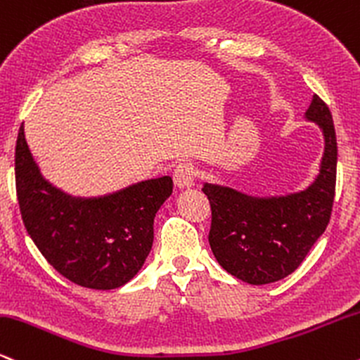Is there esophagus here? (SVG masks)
I'll return each mask as SVG.
<instances>
[{"label": "esophagus", "mask_w": 360, "mask_h": 360, "mask_svg": "<svg viewBox=\"0 0 360 360\" xmlns=\"http://www.w3.org/2000/svg\"><path fill=\"white\" fill-rule=\"evenodd\" d=\"M173 180L179 188H190L195 185V168L192 163L181 162L176 165L175 172H173Z\"/></svg>", "instance_id": "obj_1"}]
</instances>
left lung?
Instances as JSON below:
<instances>
[{
    "instance_id": "obj_1",
    "label": "left lung",
    "mask_w": 360,
    "mask_h": 360,
    "mask_svg": "<svg viewBox=\"0 0 360 360\" xmlns=\"http://www.w3.org/2000/svg\"><path fill=\"white\" fill-rule=\"evenodd\" d=\"M305 117L322 129L316 179L302 192L256 197L204 184L212 209L209 244L217 263L249 285L280 281L303 263L330 221L337 179V138L328 105L314 96Z\"/></svg>"
}]
</instances>
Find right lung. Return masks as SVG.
<instances>
[{"label": "right lung", "mask_w": 360, "mask_h": 360, "mask_svg": "<svg viewBox=\"0 0 360 360\" xmlns=\"http://www.w3.org/2000/svg\"><path fill=\"white\" fill-rule=\"evenodd\" d=\"M16 195L38 251L62 276L92 290H114L136 276L153 246V221L172 195V176L101 197H74L41 175L21 124L15 151Z\"/></svg>", "instance_id": "1"}]
</instances>
